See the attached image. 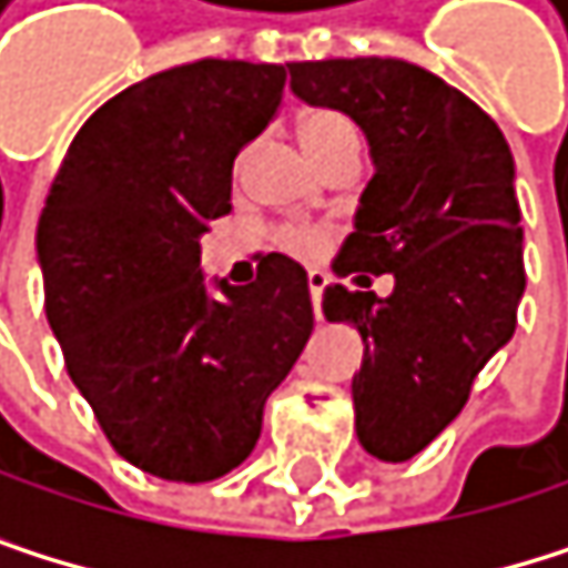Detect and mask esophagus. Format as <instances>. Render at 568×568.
<instances>
[{"instance_id": "34e87169", "label": "esophagus", "mask_w": 568, "mask_h": 568, "mask_svg": "<svg viewBox=\"0 0 568 568\" xmlns=\"http://www.w3.org/2000/svg\"><path fill=\"white\" fill-rule=\"evenodd\" d=\"M328 274L325 271H307V291H311V304H315V315L322 318V294H325Z\"/></svg>"}]
</instances>
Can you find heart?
Listing matches in <instances>:
<instances>
[{
    "instance_id": "1",
    "label": "heart",
    "mask_w": 568,
    "mask_h": 568,
    "mask_svg": "<svg viewBox=\"0 0 568 568\" xmlns=\"http://www.w3.org/2000/svg\"><path fill=\"white\" fill-rule=\"evenodd\" d=\"M301 145L304 152L311 155V162H325L328 155L335 152H345V149H358V131L355 124L338 114V111H311L301 128ZM284 246L294 250V253H322L325 250V236L315 233V230H287L284 233Z\"/></svg>"
}]
</instances>
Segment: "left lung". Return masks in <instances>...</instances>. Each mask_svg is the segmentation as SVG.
Listing matches in <instances>:
<instances>
[{"instance_id": "left-lung-1", "label": "left lung", "mask_w": 568, "mask_h": 568, "mask_svg": "<svg viewBox=\"0 0 568 568\" xmlns=\"http://www.w3.org/2000/svg\"><path fill=\"white\" fill-rule=\"evenodd\" d=\"M287 70L294 98L358 124L376 169L332 271L358 284L362 270L393 274V294L328 284L322 311L365 342L352 376L358 444L403 464L464 409L474 376L515 335L525 294L515 159L485 111L416 63Z\"/></svg>"}]
</instances>
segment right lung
Here are the masks:
<instances>
[{"mask_svg": "<svg viewBox=\"0 0 568 568\" xmlns=\"http://www.w3.org/2000/svg\"><path fill=\"white\" fill-rule=\"evenodd\" d=\"M284 80L281 63L195 60L131 83L83 121L40 216L67 373L114 450L165 480L200 485L250 457L315 328L307 274L284 253L243 287L200 267Z\"/></svg>", "mask_w": 568, "mask_h": 568, "instance_id": "right-lung-1", "label": "right lung"}]
</instances>
